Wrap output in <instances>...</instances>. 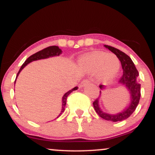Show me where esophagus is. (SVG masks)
<instances>
[{"label": "esophagus", "instance_id": "1", "mask_svg": "<svg viewBox=\"0 0 155 155\" xmlns=\"http://www.w3.org/2000/svg\"><path fill=\"white\" fill-rule=\"evenodd\" d=\"M89 83H90V81H89L87 79L83 80V81L81 82V84H80V87H84V86L87 85Z\"/></svg>", "mask_w": 155, "mask_h": 155}]
</instances>
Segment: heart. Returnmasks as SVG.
<instances>
[{
	"instance_id": "heart-1",
	"label": "heart",
	"mask_w": 155,
	"mask_h": 155,
	"mask_svg": "<svg viewBox=\"0 0 155 155\" xmlns=\"http://www.w3.org/2000/svg\"><path fill=\"white\" fill-rule=\"evenodd\" d=\"M81 67L90 74L97 73V78L104 81L113 79L120 69V61L115 54L94 51L84 55L79 60Z\"/></svg>"
}]
</instances>
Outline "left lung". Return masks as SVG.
Returning a JSON list of instances; mask_svg holds the SVG:
<instances>
[{"label": "left lung", "mask_w": 155, "mask_h": 155, "mask_svg": "<svg viewBox=\"0 0 155 155\" xmlns=\"http://www.w3.org/2000/svg\"><path fill=\"white\" fill-rule=\"evenodd\" d=\"M104 47L106 49H109L114 54H116L119 60H120L122 69H123V75L120 78L119 84L123 85L128 90L130 95V101L128 106L123 109V111L115 114L106 113L101 110L100 105H99L100 97L94 101L93 106L96 113L101 118L107 121L118 122V121L124 120L128 118L135 111L138 103H139L140 97V84L138 81V72L132 60L130 59L128 55L126 54L123 51H120V49L112 47L111 46L104 45ZM99 87L101 88V90H104L105 87L104 85H100ZM100 95H101V91H100Z\"/></svg>", "instance_id": "left-lung-1"}]
</instances>
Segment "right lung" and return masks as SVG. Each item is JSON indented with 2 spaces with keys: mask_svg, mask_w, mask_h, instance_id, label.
<instances>
[{
  "mask_svg": "<svg viewBox=\"0 0 155 155\" xmlns=\"http://www.w3.org/2000/svg\"><path fill=\"white\" fill-rule=\"evenodd\" d=\"M60 54H62V50L58 47V46H51V47H47L45 48V49H42V50L38 51V52L35 53V54H33V55H31V56H30L29 58L25 60V62L22 64V65L21 66L20 69H19V72L17 73V76H19V73L21 72V71H22V69L24 68L27 65H28V64L31 63V62L35 61V60H41V59H47V58H51V57L59 56ZM17 78H16V79H17ZM15 82L16 81H15ZM78 90V87H75L73 88L72 90H69V91H68L66 93L64 94V95L63 96V98H62V109H61V111H60L59 116H60V114L65 111V104H66L68 96V95L71 93V92H72L73 91H74V90ZM58 117H57V118H58Z\"/></svg>",
  "mask_w": 155,
  "mask_h": 155,
  "instance_id": "obj_1",
  "label": "right lung"
}]
</instances>
